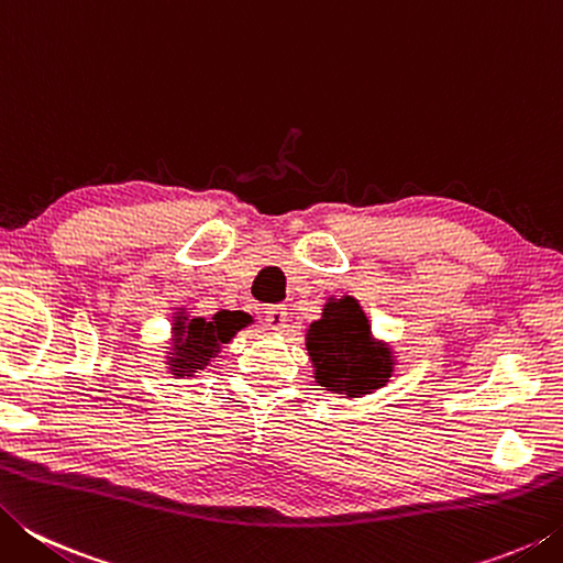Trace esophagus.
Segmentation results:
<instances>
[{
	"label": "esophagus",
	"mask_w": 563,
	"mask_h": 563,
	"mask_svg": "<svg viewBox=\"0 0 563 563\" xmlns=\"http://www.w3.org/2000/svg\"><path fill=\"white\" fill-rule=\"evenodd\" d=\"M285 322H288V308H283V305H273V308L265 310V325H268V330L278 332L285 328Z\"/></svg>",
	"instance_id": "34e87169"
}]
</instances>
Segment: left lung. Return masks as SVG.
<instances>
[{
	"label": "left lung",
	"mask_w": 563,
	"mask_h": 563,
	"mask_svg": "<svg viewBox=\"0 0 563 563\" xmlns=\"http://www.w3.org/2000/svg\"><path fill=\"white\" fill-rule=\"evenodd\" d=\"M312 377L330 395L367 397L395 375L397 355L373 335L355 295H330L318 320L305 330Z\"/></svg>",
	"instance_id": "left-lung-1"
}]
</instances>
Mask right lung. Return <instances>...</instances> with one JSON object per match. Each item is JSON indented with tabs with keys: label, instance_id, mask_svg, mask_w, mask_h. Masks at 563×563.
<instances>
[{
	"label": "right lung",
	"instance_id": "add662e5",
	"mask_svg": "<svg viewBox=\"0 0 563 563\" xmlns=\"http://www.w3.org/2000/svg\"><path fill=\"white\" fill-rule=\"evenodd\" d=\"M247 325H253V318L243 310H218L213 318H196L186 305H178L176 312H170V338L164 350L166 373L176 379L203 373Z\"/></svg>",
	"mask_w": 563,
	"mask_h": 563
}]
</instances>
